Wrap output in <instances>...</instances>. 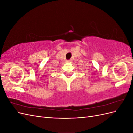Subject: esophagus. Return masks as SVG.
Instances as JSON below:
<instances>
[{
	"instance_id": "obj_1",
	"label": "esophagus",
	"mask_w": 133,
	"mask_h": 133,
	"mask_svg": "<svg viewBox=\"0 0 133 133\" xmlns=\"http://www.w3.org/2000/svg\"><path fill=\"white\" fill-rule=\"evenodd\" d=\"M66 62H67V63H71V60H66Z\"/></svg>"
}]
</instances>
